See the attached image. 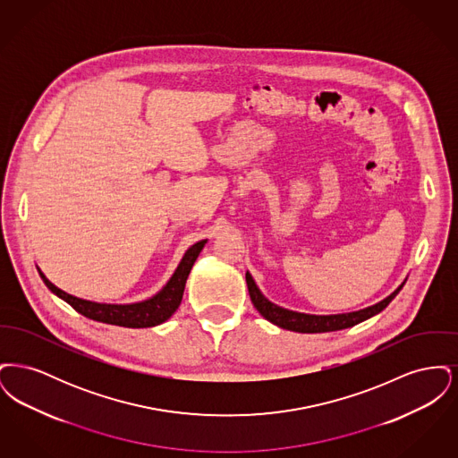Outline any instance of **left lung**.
<instances>
[{"label":"left lung","instance_id":"8db88e82","mask_svg":"<svg viewBox=\"0 0 458 458\" xmlns=\"http://www.w3.org/2000/svg\"><path fill=\"white\" fill-rule=\"evenodd\" d=\"M245 280H247V288H249V295L254 307L259 310L262 318H266L269 323L276 325V327L290 329V331H297V333H327V331H338V329H345V327H355L366 319L372 318L374 314L381 312L386 305L392 302L396 297V293L402 290L403 284H400L390 297H386L385 301L377 302V304L366 307L362 310H355L349 314H333V316H314V314H304V312H295V310H288L280 305L269 302L261 293V290L258 288L256 282L252 280L250 273H245Z\"/></svg>","mask_w":458,"mask_h":458}]
</instances>
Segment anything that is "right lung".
<instances>
[{"label":"right lung","mask_w":458,"mask_h":458,"mask_svg":"<svg viewBox=\"0 0 458 458\" xmlns=\"http://www.w3.org/2000/svg\"><path fill=\"white\" fill-rule=\"evenodd\" d=\"M206 245V240H200L194 243L183 256V259L178 264L174 276L166 286L157 292L154 297L137 302V304H98L84 301L79 297H73L60 290L58 286L51 284L43 275L41 269L39 275L43 278L44 284L60 299H64L66 304L72 305L77 312L86 316L89 319L106 323V325H114V327H157L165 323L168 318H172L174 310L182 302L183 290H185V282L189 278V273L196 262L197 256L200 254L202 247Z\"/></svg>","instance_id":"obj_1"}]
</instances>
